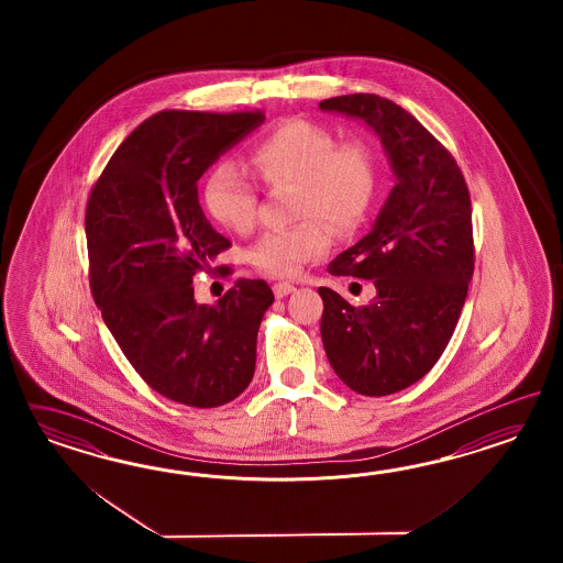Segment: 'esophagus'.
I'll return each mask as SVG.
<instances>
[{"label":"esophagus","mask_w":563,"mask_h":563,"mask_svg":"<svg viewBox=\"0 0 563 563\" xmlns=\"http://www.w3.org/2000/svg\"><path fill=\"white\" fill-rule=\"evenodd\" d=\"M273 290L276 299H283V297H287V295L295 290V285L292 283H274Z\"/></svg>","instance_id":"esophagus-1"}]
</instances>
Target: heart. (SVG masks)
Wrapping results in <instances>:
<instances>
[{
    "label": "heart",
    "mask_w": 563,
    "mask_h": 563,
    "mask_svg": "<svg viewBox=\"0 0 563 563\" xmlns=\"http://www.w3.org/2000/svg\"><path fill=\"white\" fill-rule=\"evenodd\" d=\"M257 177L271 186H290V214L301 221L266 231L247 250L264 273L292 276L307 260L324 256L330 231H353L374 202L377 165L361 140L336 142L318 123L292 120L278 125L250 151ZM206 210L229 231L247 233L256 224L254 184L233 163H219L205 184Z\"/></svg>",
    "instance_id": "1"
}]
</instances>
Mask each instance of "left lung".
<instances>
[{"label": "left lung", "mask_w": 563, "mask_h": 563, "mask_svg": "<svg viewBox=\"0 0 563 563\" xmlns=\"http://www.w3.org/2000/svg\"><path fill=\"white\" fill-rule=\"evenodd\" d=\"M320 109L369 125L396 177L372 231L328 266L372 280L374 301L355 307L318 289L332 369L353 393L388 396L438 363L459 324L475 271L471 196L454 156L400 104L358 92Z\"/></svg>", "instance_id": "8db88e82"}]
</instances>
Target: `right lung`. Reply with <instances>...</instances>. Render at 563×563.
I'll use <instances>...</instances> for the list:
<instances>
[{
    "mask_svg": "<svg viewBox=\"0 0 563 563\" xmlns=\"http://www.w3.org/2000/svg\"><path fill=\"white\" fill-rule=\"evenodd\" d=\"M262 123V111H158L121 142L86 205L90 290L104 324L154 393L188 407L231 402L256 372L271 287L241 278L200 306L191 283L231 247L206 221L198 179Z\"/></svg>",
    "mask_w": 563,
    "mask_h": 563,
    "instance_id": "1",
    "label": "right lung"
}]
</instances>
